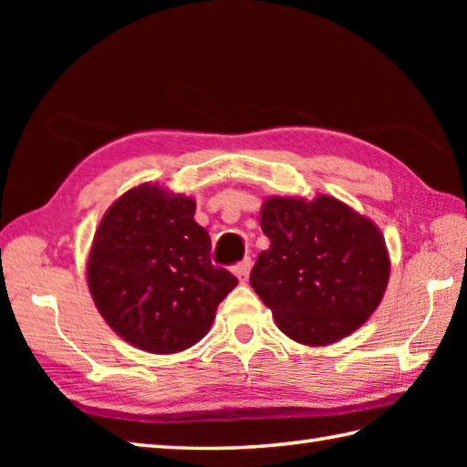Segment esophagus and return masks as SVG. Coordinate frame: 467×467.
<instances>
[{"mask_svg":"<svg viewBox=\"0 0 467 467\" xmlns=\"http://www.w3.org/2000/svg\"><path fill=\"white\" fill-rule=\"evenodd\" d=\"M251 266H253L251 259H243L239 265H234V266H233V273H234L236 279H239L241 283H246V281H249Z\"/></svg>","mask_w":467,"mask_h":467,"instance_id":"esophagus-1","label":"esophagus"}]
</instances>
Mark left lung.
<instances>
[{"label":"left lung","mask_w":467,"mask_h":467,"mask_svg":"<svg viewBox=\"0 0 467 467\" xmlns=\"http://www.w3.org/2000/svg\"><path fill=\"white\" fill-rule=\"evenodd\" d=\"M251 286L289 339L325 347L369 319L383 301L391 259L371 218L331 194L266 196Z\"/></svg>","instance_id":"8db88e82"}]
</instances>
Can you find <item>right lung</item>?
I'll return each instance as SVG.
<instances>
[{
    "label": "right lung",
    "mask_w": 467,
    "mask_h": 467,
    "mask_svg": "<svg viewBox=\"0 0 467 467\" xmlns=\"http://www.w3.org/2000/svg\"><path fill=\"white\" fill-rule=\"evenodd\" d=\"M194 198L158 182L132 186L104 213L86 259L98 313L136 349L171 355L211 331L239 281L211 265Z\"/></svg>",
    "instance_id": "obj_1"
}]
</instances>
